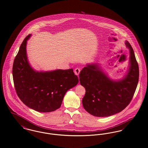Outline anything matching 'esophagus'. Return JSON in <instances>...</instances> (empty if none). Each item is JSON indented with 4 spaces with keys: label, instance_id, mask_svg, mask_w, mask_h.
<instances>
[{
    "label": "esophagus",
    "instance_id": "34e87169",
    "mask_svg": "<svg viewBox=\"0 0 148 148\" xmlns=\"http://www.w3.org/2000/svg\"><path fill=\"white\" fill-rule=\"evenodd\" d=\"M80 69H78V68H77V69H75V74L76 75H77L78 76L79 75V72H80Z\"/></svg>",
    "mask_w": 148,
    "mask_h": 148
}]
</instances>
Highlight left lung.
I'll return each mask as SVG.
<instances>
[{"instance_id":"left-lung-1","label":"left lung","mask_w":148,"mask_h":148,"mask_svg":"<svg viewBox=\"0 0 148 148\" xmlns=\"http://www.w3.org/2000/svg\"><path fill=\"white\" fill-rule=\"evenodd\" d=\"M129 49V67L124 77L111 79L100 64H86L79 73L80 84L85 88L82 105L86 111L97 117H107L117 114L129 104L138 84L139 71L132 47L126 40Z\"/></svg>"}]
</instances>
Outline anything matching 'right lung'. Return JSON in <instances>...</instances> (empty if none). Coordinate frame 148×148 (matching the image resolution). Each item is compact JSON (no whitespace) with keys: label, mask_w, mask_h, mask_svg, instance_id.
I'll return each instance as SVG.
<instances>
[{"label":"right lung","mask_w":148,"mask_h":148,"mask_svg":"<svg viewBox=\"0 0 148 148\" xmlns=\"http://www.w3.org/2000/svg\"><path fill=\"white\" fill-rule=\"evenodd\" d=\"M29 34L24 39L13 66V77L16 92L28 108L40 112L59 109L66 92L78 83L73 70L38 71L28 60L26 46Z\"/></svg>","instance_id":"add662e5"}]
</instances>
